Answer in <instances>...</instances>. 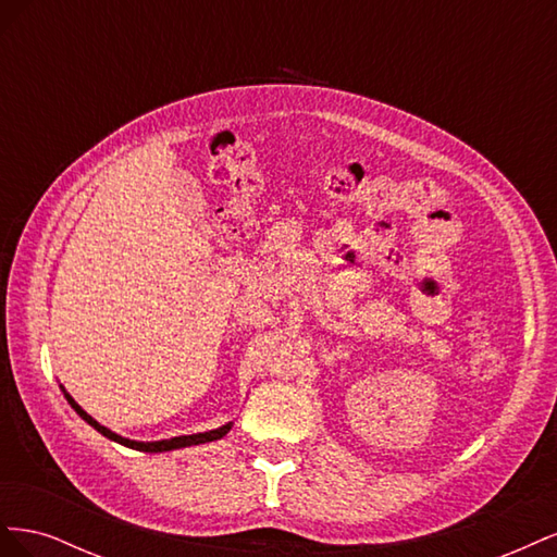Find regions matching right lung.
I'll list each match as a JSON object with an SVG mask.
<instances>
[{
  "mask_svg": "<svg viewBox=\"0 0 557 557\" xmlns=\"http://www.w3.org/2000/svg\"><path fill=\"white\" fill-rule=\"evenodd\" d=\"M60 391L64 393V397H66V401L72 404V409L86 420V423L90 425V428H95L99 434H104L107 440H111V442H115V444H123V446H127V448H134V450H144V453H164V450H176V448H188V446H199V444H207V442H218V440H223V436L232 430V425H234V420H230V423H225V425H221V428H215V430H209V432H197V434H181V436H172V440H160V442H134V440H127V436H121V434H115L113 430H109V428H104L102 423H97V420L88 413V411H83L78 404H76V399L64 391V385H60Z\"/></svg>",
  "mask_w": 557,
  "mask_h": 557,
  "instance_id": "add662e5",
  "label": "right lung"
}]
</instances>
